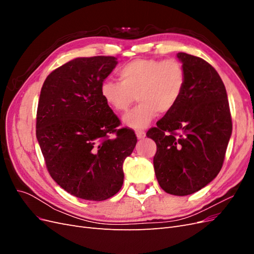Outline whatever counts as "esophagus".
Here are the masks:
<instances>
[{"mask_svg": "<svg viewBox=\"0 0 254 254\" xmlns=\"http://www.w3.org/2000/svg\"><path fill=\"white\" fill-rule=\"evenodd\" d=\"M135 134H136V137H137V139H144L145 135H146L145 131H143V130H136V131H135Z\"/></svg>", "mask_w": 254, "mask_h": 254, "instance_id": "1", "label": "esophagus"}]
</instances>
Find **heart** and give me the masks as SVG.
Segmentation results:
<instances>
[{
	"label": "heart",
	"instance_id": "1",
	"mask_svg": "<svg viewBox=\"0 0 254 254\" xmlns=\"http://www.w3.org/2000/svg\"><path fill=\"white\" fill-rule=\"evenodd\" d=\"M120 81L107 79L101 86L105 103L118 113L126 112L135 101L140 104L123 117L125 126L141 130L160 112H171L178 105L187 83V73L179 60L140 58L118 71Z\"/></svg>",
	"mask_w": 254,
	"mask_h": 254
}]
</instances>
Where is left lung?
<instances>
[{"label": "left lung", "instance_id": "8db88e82", "mask_svg": "<svg viewBox=\"0 0 254 254\" xmlns=\"http://www.w3.org/2000/svg\"><path fill=\"white\" fill-rule=\"evenodd\" d=\"M187 73L183 95L146 135L157 144L153 167L166 193L187 196L201 190L220 172L232 133L227 91L205 60L178 53Z\"/></svg>", "mask_w": 254, "mask_h": 254}]
</instances>
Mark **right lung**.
Segmentation results:
<instances>
[{"mask_svg":"<svg viewBox=\"0 0 254 254\" xmlns=\"http://www.w3.org/2000/svg\"><path fill=\"white\" fill-rule=\"evenodd\" d=\"M112 56L80 57L44 80L36 135L52 178L84 200L114 196L124 181L123 163L136 144L133 130L118 127L101 86L115 65Z\"/></svg>","mask_w":254,"mask_h":254,"instance_id":"add662e5","label":"right lung"}]
</instances>
